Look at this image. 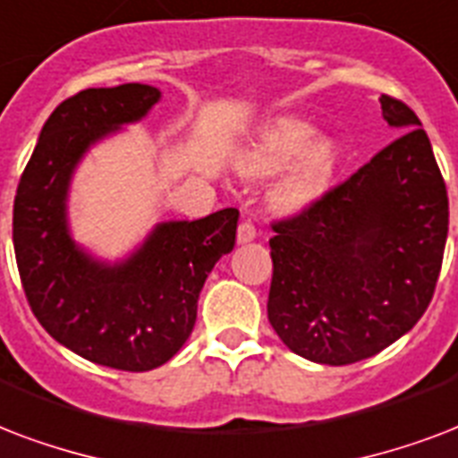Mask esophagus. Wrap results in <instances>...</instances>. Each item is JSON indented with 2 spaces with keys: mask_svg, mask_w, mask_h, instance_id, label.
Here are the masks:
<instances>
[{
  "mask_svg": "<svg viewBox=\"0 0 458 458\" xmlns=\"http://www.w3.org/2000/svg\"><path fill=\"white\" fill-rule=\"evenodd\" d=\"M258 236V232H255V226L250 225V222H241L239 225V232H236V241H239L241 246H246V243H250V241Z\"/></svg>",
  "mask_w": 458,
  "mask_h": 458,
  "instance_id": "obj_1",
  "label": "esophagus"
}]
</instances>
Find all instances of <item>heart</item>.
I'll return each instance as SVG.
<instances>
[{"label":"heart","instance_id":"1","mask_svg":"<svg viewBox=\"0 0 458 458\" xmlns=\"http://www.w3.org/2000/svg\"><path fill=\"white\" fill-rule=\"evenodd\" d=\"M339 166V148L332 138H313V126L299 119H282L262 131L248 150L236 157L243 176L279 173L267 200L282 215H299L320 200Z\"/></svg>","mask_w":458,"mask_h":458}]
</instances>
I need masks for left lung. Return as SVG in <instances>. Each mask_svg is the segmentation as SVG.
Returning a JSON list of instances; mask_svg holds the SVG:
<instances>
[{"label":"left lung","mask_w":458,"mask_h":458,"mask_svg":"<svg viewBox=\"0 0 458 458\" xmlns=\"http://www.w3.org/2000/svg\"><path fill=\"white\" fill-rule=\"evenodd\" d=\"M396 140L299 217L275 225L269 325L322 365L370 358L409 332L437 284L449 200L423 123L380 98Z\"/></svg>","instance_id":"left-lung-1"}]
</instances>
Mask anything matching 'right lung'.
Segmentation results:
<instances>
[{
  "label": "right lung",
  "instance_id": "right-lung-1",
  "mask_svg": "<svg viewBox=\"0 0 458 458\" xmlns=\"http://www.w3.org/2000/svg\"><path fill=\"white\" fill-rule=\"evenodd\" d=\"M159 88H88L49 114L13 200L23 292L52 339L85 360L129 373L165 365L193 332L198 296L236 243L239 210L157 222L133 250L107 260L71 232L69 196L85 155L143 122Z\"/></svg>",
  "mask_w": 458,
  "mask_h": 458
}]
</instances>
